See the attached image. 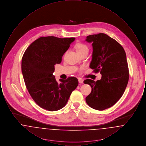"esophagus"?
I'll return each instance as SVG.
<instances>
[{"instance_id": "esophagus-1", "label": "esophagus", "mask_w": 146, "mask_h": 146, "mask_svg": "<svg viewBox=\"0 0 146 146\" xmlns=\"http://www.w3.org/2000/svg\"><path fill=\"white\" fill-rule=\"evenodd\" d=\"M78 81H79V83H83V80L82 79H81V78H79L78 79Z\"/></svg>"}]
</instances>
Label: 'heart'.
Returning a JSON list of instances; mask_svg holds the SVG:
<instances>
[{
    "instance_id": "1",
    "label": "heart",
    "mask_w": 146,
    "mask_h": 146,
    "mask_svg": "<svg viewBox=\"0 0 146 146\" xmlns=\"http://www.w3.org/2000/svg\"><path fill=\"white\" fill-rule=\"evenodd\" d=\"M76 51L78 52H80L86 50H89L88 47L83 43H78L76 45Z\"/></svg>"
}]
</instances>
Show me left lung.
<instances>
[{"label":"left lung","mask_w":146,"mask_h":146,"mask_svg":"<svg viewBox=\"0 0 146 146\" xmlns=\"http://www.w3.org/2000/svg\"><path fill=\"white\" fill-rule=\"evenodd\" d=\"M92 42V58L90 68L102 74L101 80L86 79L92 90L85 100L90 107L104 111L115 104L123 96L128 83L129 72L125 50L115 39L104 33L87 36Z\"/></svg>","instance_id":"1"}]
</instances>
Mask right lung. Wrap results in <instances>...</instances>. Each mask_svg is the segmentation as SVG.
Listing matches in <instances>:
<instances>
[{"instance_id":"right-lung-1","label":"right lung","mask_w":146,"mask_h":146,"mask_svg":"<svg viewBox=\"0 0 146 146\" xmlns=\"http://www.w3.org/2000/svg\"><path fill=\"white\" fill-rule=\"evenodd\" d=\"M74 40L75 38L40 37L23 55L21 68L26 88L35 102L44 110L56 111L62 108L78 85L76 77L60 79L58 83L52 74L55 65L61 63L62 56Z\"/></svg>"}]
</instances>
